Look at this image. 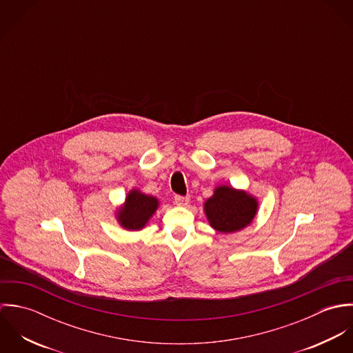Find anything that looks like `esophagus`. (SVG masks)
<instances>
[{
	"label": "esophagus",
	"mask_w": 353,
	"mask_h": 353,
	"mask_svg": "<svg viewBox=\"0 0 353 353\" xmlns=\"http://www.w3.org/2000/svg\"><path fill=\"white\" fill-rule=\"evenodd\" d=\"M174 202L178 206H186L189 203V197H183V196H175L174 197Z\"/></svg>",
	"instance_id": "obj_1"
}]
</instances>
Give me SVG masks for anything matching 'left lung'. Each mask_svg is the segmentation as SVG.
<instances>
[{
	"mask_svg": "<svg viewBox=\"0 0 353 353\" xmlns=\"http://www.w3.org/2000/svg\"><path fill=\"white\" fill-rule=\"evenodd\" d=\"M209 224L219 232H235L249 225L256 214L258 201L245 190L219 186L203 203Z\"/></svg>",
	"mask_w": 353,
	"mask_h": 353,
	"instance_id": "left-lung-1",
	"label": "left lung"
}]
</instances>
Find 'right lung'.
I'll return each mask as SVG.
<instances>
[{
	"label": "right lung",
	"instance_id": "right-lung-1",
	"mask_svg": "<svg viewBox=\"0 0 353 353\" xmlns=\"http://www.w3.org/2000/svg\"><path fill=\"white\" fill-rule=\"evenodd\" d=\"M159 206L157 199L147 196L140 190L133 189L125 203L117 210L118 223L129 231H137L145 227L152 214L156 212Z\"/></svg>",
	"mask_w": 353,
	"mask_h": 353
}]
</instances>
